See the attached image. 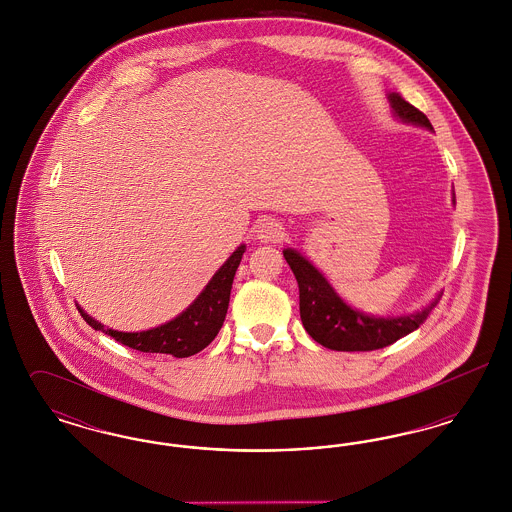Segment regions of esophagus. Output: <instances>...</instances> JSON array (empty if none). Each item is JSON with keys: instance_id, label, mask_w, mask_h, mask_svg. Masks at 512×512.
<instances>
[{"instance_id": "obj_1", "label": "esophagus", "mask_w": 512, "mask_h": 512, "mask_svg": "<svg viewBox=\"0 0 512 512\" xmlns=\"http://www.w3.org/2000/svg\"><path fill=\"white\" fill-rule=\"evenodd\" d=\"M257 238L265 244H276L284 238V226L278 220L263 219L257 224Z\"/></svg>"}]
</instances>
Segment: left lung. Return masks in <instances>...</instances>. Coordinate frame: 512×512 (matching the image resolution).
<instances>
[{
  "instance_id": "obj_1",
  "label": "left lung",
  "mask_w": 512,
  "mask_h": 512,
  "mask_svg": "<svg viewBox=\"0 0 512 512\" xmlns=\"http://www.w3.org/2000/svg\"><path fill=\"white\" fill-rule=\"evenodd\" d=\"M388 101L395 119L434 130L428 117L399 94L390 92ZM455 205V194H453ZM284 257L299 286V313L309 336L334 351H374L401 340L414 332L441 299V293L424 309L401 317H376L351 307L332 288L328 278L303 253L293 247L284 249Z\"/></svg>"
}]
</instances>
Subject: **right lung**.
<instances>
[{
  "instance_id": "right-lung-1",
  "label": "right lung",
  "mask_w": 512,
  "mask_h": 512,
  "mask_svg": "<svg viewBox=\"0 0 512 512\" xmlns=\"http://www.w3.org/2000/svg\"><path fill=\"white\" fill-rule=\"evenodd\" d=\"M244 253L245 244H242L213 274L209 284L195 297L194 303L186 311L157 328L144 332H119L113 328H105L96 318L84 313L82 307H78V313L94 330H101L136 351L165 353L178 359L192 357L217 338L228 311L232 282Z\"/></svg>"
}]
</instances>
